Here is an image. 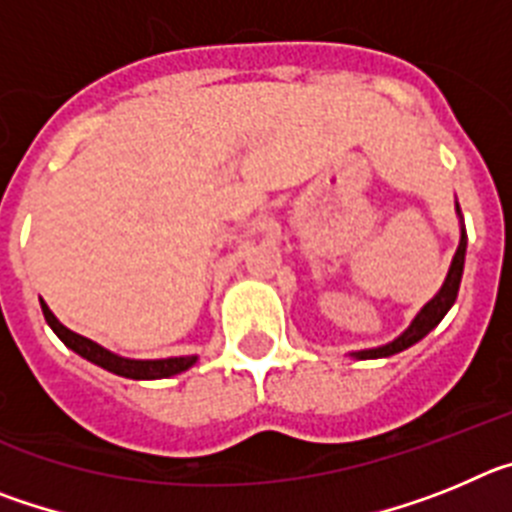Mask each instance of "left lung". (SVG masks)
Instances as JSON below:
<instances>
[{
  "label": "left lung",
  "mask_w": 512,
  "mask_h": 512,
  "mask_svg": "<svg viewBox=\"0 0 512 512\" xmlns=\"http://www.w3.org/2000/svg\"><path fill=\"white\" fill-rule=\"evenodd\" d=\"M456 212H459V217H461L459 205H456ZM464 256H467V230L461 228L459 248H456L454 261H451V269H449V274H446V282H443V287L438 289V295L418 312V318L410 323V328L405 330L400 338H395V341L387 343V346L369 348V351H359V354H354L356 359H382V356L400 354V351L410 348L413 343H418L420 338L428 336V333H431V330L441 323L443 315L451 310V305L456 302V295H459V284H461V274H464Z\"/></svg>",
  "instance_id": "8db88e82"
}]
</instances>
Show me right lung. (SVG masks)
<instances>
[{
	"mask_svg": "<svg viewBox=\"0 0 512 512\" xmlns=\"http://www.w3.org/2000/svg\"><path fill=\"white\" fill-rule=\"evenodd\" d=\"M43 315L48 320V325L53 328L58 338H61L71 351H76L79 356H84L87 361L92 364L102 366L107 372L112 374H120V377H128V379H166V377H174L179 372H187L189 366L197 361V356H179V359H158V361H135V359H122V356L110 354L107 348H102L99 343L89 341V338L79 336L74 330H69L66 325H61L56 320L48 305L43 302Z\"/></svg>",
	"mask_w": 512,
	"mask_h": 512,
	"instance_id": "add662e5",
	"label": "right lung"
}]
</instances>
